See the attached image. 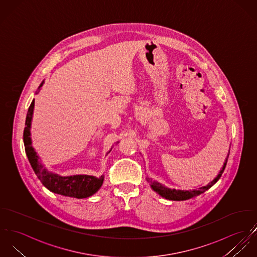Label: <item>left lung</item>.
Instances as JSON below:
<instances>
[{
  "label": "left lung",
  "mask_w": 257,
  "mask_h": 257,
  "mask_svg": "<svg viewBox=\"0 0 257 257\" xmlns=\"http://www.w3.org/2000/svg\"><path fill=\"white\" fill-rule=\"evenodd\" d=\"M228 155H229V153H228ZM228 155L225 158L223 166L220 169V171L217 174V176L210 183H208L206 186L202 187V188H199L198 190H176V189L168 188V187L162 185L161 183H159V182H157L155 180H152L151 178H147V180H148L152 190L155 191L157 194H159L162 198H165L166 200H171V201H186V200H190L192 198H195V197L200 196L201 194L205 193L206 190H208L211 186H213L218 181V179L220 178V176L222 175V173H223V171L225 169V166H226V163H227V159H228Z\"/></svg>",
  "instance_id": "1"
}]
</instances>
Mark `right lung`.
Returning a JSON list of instances; mask_svg holds the SVG:
<instances>
[{"mask_svg":"<svg viewBox=\"0 0 257 257\" xmlns=\"http://www.w3.org/2000/svg\"><path fill=\"white\" fill-rule=\"evenodd\" d=\"M45 80L42 81L36 94L40 93L42 86L44 85ZM35 108V99L31 103L25 124L24 130V144L26 154L30 161V164L35 171L37 177L43 183V185L49 189L52 193L76 198V199H84L91 197L95 193L99 191L102 186L104 181V176L95 177L89 175H71V176H60L53 172L49 171L40 161V157L35 151L32 145V138H31V127H32V120ZM118 143V142H117ZM111 151V150H110ZM109 151V152H110Z\"/></svg>","mask_w":257,"mask_h":257,"instance_id":"1","label":"right lung"}]
</instances>
